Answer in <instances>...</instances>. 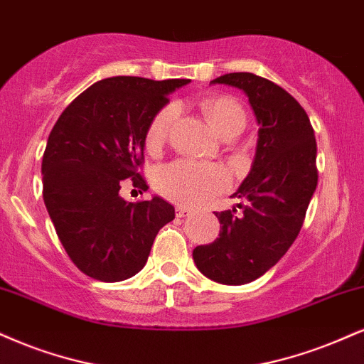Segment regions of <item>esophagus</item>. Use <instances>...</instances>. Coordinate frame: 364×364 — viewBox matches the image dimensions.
Here are the masks:
<instances>
[{
	"label": "esophagus",
	"mask_w": 364,
	"mask_h": 364,
	"mask_svg": "<svg viewBox=\"0 0 364 364\" xmlns=\"http://www.w3.org/2000/svg\"><path fill=\"white\" fill-rule=\"evenodd\" d=\"M176 215H178L179 218L190 217V215H191V210L186 208V207H178V208H176Z\"/></svg>",
	"instance_id": "1"
}]
</instances>
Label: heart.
Listing matches in <instances>:
<instances>
[{"instance_id": "1", "label": "heart", "mask_w": 364, "mask_h": 364, "mask_svg": "<svg viewBox=\"0 0 364 364\" xmlns=\"http://www.w3.org/2000/svg\"><path fill=\"white\" fill-rule=\"evenodd\" d=\"M201 112L222 137L240 134L246 127V112L230 96H208L200 102ZM178 115L174 105L161 108L152 117L146 132L149 152H159L168 139L171 125ZM230 178L220 166L200 164L193 161H174L157 173L156 186L166 198L186 207H196L229 188Z\"/></svg>"}]
</instances>
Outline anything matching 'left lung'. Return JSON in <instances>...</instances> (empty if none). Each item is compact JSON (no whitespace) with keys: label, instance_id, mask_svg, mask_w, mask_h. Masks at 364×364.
Instances as JSON below:
<instances>
[{"label":"left lung","instance_id":"obj_1","mask_svg":"<svg viewBox=\"0 0 364 364\" xmlns=\"http://www.w3.org/2000/svg\"><path fill=\"white\" fill-rule=\"evenodd\" d=\"M212 82L247 95L259 124L256 157L235 191L237 208L215 212L220 234L193 251L205 277L246 284L284 256L304 225L317 188V142L307 112L282 86L252 73H230Z\"/></svg>","mask_w":364,"mask_h":364}]
</instances>
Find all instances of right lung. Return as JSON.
I'll return each instance as SVG.
<instances>
[{"mask_svg": "<svg viewBox=\"0 0 364 364\" xmlns=\"http://www.w3.org/2000/svg\"><path fill=\"white\" fill-rule=\"evenodd\" d=\"M190 80L115 76L95 82L60 113L42 159L43 203L77 269L122 282L146 266L157 232L174 218L159 196L120 198L124 179L147 190L140 174L147 127L168 95Z\"/></svg>", "mask_w": 364, "mask_h": 364, "instance_id": "add662e5", "label": "right lung"}]
</instances>
